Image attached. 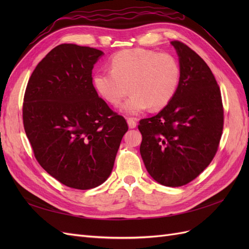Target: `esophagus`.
Masks as SVG:
<instances>
[{
    "mask_svg": "<svg viewBox=\"0 0 249 249\" xmlns=\"http://www.w3.org/2000/svg\"><path fill=\"white\" fill-rule=\"evenodd\" d=\"M127 124H129V126L131 127V129H134V127H136V119L135 118H132V117H129L127 118Z\"/></svg>",
    "mask_w": 249,
    "mask_h": 249,
    "instance_id": "1",
    "label": "esophagus"
}]
</instances>
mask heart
<instances>
[{"mask_svg": "<svg viewBox=\"0 0 249 249\" xmlns=\"http://www.w3.org/2000/svg\"><path fill=\"white\" fill-rule=\"evenodd\" d=\"M110 71L96 72L93 87L102 99L117 107L130 91L122 110L136 115L147 110H160L172 101L180 82V65L169 53L147 49L117 52L109 62Z\"/></svg>", "mask_w": 249, "mask_h": 249, "instance_id": "b5f03b06", "label": "heart"}]
</instances>
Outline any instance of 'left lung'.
<instances>
[{"label":"left lung","mask_w":249,"mask_h":249,"mask_svg":"<svg viewBox=\"0 0 249 249\" xmlns=\"http://www.w3.org/2000/svg\"><path fill=\"white\" fill-rule=\"evenodd\" d=\"M179 58L177 94L157 115L141 119L140 154L155 180L167 187L190 183L215 157L223 130L220 88L203 59L171 41Z\"/></svg>","instance_id":"obj_1"}]
</instances>
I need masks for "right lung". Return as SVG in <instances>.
Listing matches in <instances>:
<instances>
[{"label": "right lung", "mask_w": 249, "mask_h": 249, "mask_svg": "<svg viewBox=\"0 0 249 249\" xmlns=\"http://www.w3.org/2000/svg\"><path fill=\"white\" fill-rule=\"evenodd\" d=\"M102 55L59 44L37 64L24 95L22 123L37 162L73 189H91L109 178L129 129L93 87L92 70Z\"/></svg>", "instance_id": "add662e5"}]
</instances>
